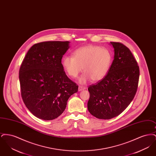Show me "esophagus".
<instances>
[{
  "instance_id": "esophagus-1",
  "label": "esophagus",
  "mask_w": 156,
  "mask_h": 156,
  "mask_svg": "<svg viewBox=\"0 0 156 156\" xmlns=\"http://www.w3.org/2000/svg\"><path fill=\"white\" fill-rule=\"evenodd\" d=\"M86 89V87H85L81 86V85L79 86V87H78V90H79V91H81V90H83V89Z\"/></svg>"
}]
</instances>
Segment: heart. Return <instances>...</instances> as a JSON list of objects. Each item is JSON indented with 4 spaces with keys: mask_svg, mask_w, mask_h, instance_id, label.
Here are the masks:
<instances>
[{
    "mask_svg": "<svg viewBox=\"0 0 156 156\" xmlns=\"http://www.w3.org/2000/svg\"><path fill=\"white\" fill-rule=\"evenodd\" d=\"M112 62V55L106 48L95 45H88L76 49L73 57L66 55L62 58V66L67 74L76 78L82 71L80 80L85 83L90 79L93 82L103 80L108 74Z\"/></svg>",
    "mask_w": 156,
    "mask_h": 156,
    "instance_id": "b5f03b06",
    "label": "heart"
}]
</instances>
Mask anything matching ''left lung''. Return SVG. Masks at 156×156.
I'll list each match as a JSON object with an SVG mask.
<instances>
[{"label": "left lung", "mask_w": 156, "mask_h": 156, "mask_svg": "<svg viewBox=\"0 0 156 156\" xmlns=\"http://www.w3.org/2000/svg\"><path fill=\"white\" fill-rule=\"evenodd\" d=\"M111 44L115 55L108 74L88 89V109L98 119H112L124 111L133 99L138 87L139 67L132 53L121 43Z\"/></svg>", "instance_id": "obj_1"}]
</instances>
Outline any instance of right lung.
Listing matches in <instances>:
<instances>
[{"instance_id":"right-lung-1","label":"right lung","mask_w":156,"mask_h":156,"mask_svg":"<svg viewBox=\"0 0 156 156\" xmlns=\"http://www.w3.org/2000/svg\"><path fill=\"white\" fill-rule=\"evenodd\" d=\"M69 41H44L33 45L19 69L23 101L30 112L45 120L55 119L66 109L78 86L66 74L61 63Z\"/></svg>"}]
</instances>
